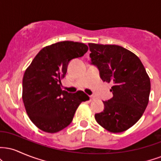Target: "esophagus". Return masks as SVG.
<instances>
[{
    "instance_id": "1",
    "label": "esophagus",
    "mask_w": 161,
    "mask_h": 161,
    "mask_svg": "<svg viewBox=\"0 0 161 161\" xmlns=\"http://www.w3.org/2000/svg\"><path fill=\"white\" fill-rule=\"evenodd\" d=\"M96 100V97L95 95H90V101H95Z\"/></svg>"
}]
</instances>
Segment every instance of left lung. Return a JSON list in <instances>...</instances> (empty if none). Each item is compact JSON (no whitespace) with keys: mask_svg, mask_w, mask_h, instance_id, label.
<instances>
[{"mask_svg":"<svg viewBox=\"0 0 161 161\" xmlns=\"http://www.w3.org/2000/svg\"><path fill=\"white\" fill-rule=\"evenodd\" d=\"M91 64L104 82H111L113 97L103 101L96 121L111 132H122L142 117L148 104L151 82L140 59L119 45L89 43Z\"/></svg>","mask_w":161,"mask_h":161,"instance_id":"left-lung-1","label":"left lung"}]
</instances>
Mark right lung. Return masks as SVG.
I'll return each mask as SVG.
<instances>
[{
	"label": "right lung",
	"instance_id": "add662e5",
	"mask_svg": "<svg viewBox=\"0 0 161 161\" xmlns=\"http://www.w3.org/2000/svg\"><path fill=\"white\" fill-rule=\"evenodd\" d=\"M88 46L71 41L46 46L27 68L23 79V101L29 119L44 132L55 133L73 121L79 105L89 99L82 91L60 88L70 60L82 57Z\"/></svg>",
	"mask_w": 161,
	"mask_h": 161
}]
</instances>
